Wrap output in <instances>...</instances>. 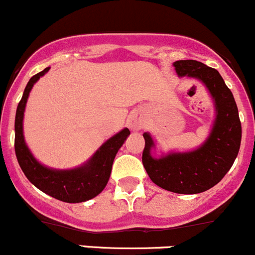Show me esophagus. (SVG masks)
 I'll use <instances>...</instances> for the list:
<instances>
[{
    "mask_svg": "<svg viewBox=\"0 0 255 255\" xmlns=\"http://www.w3.org/2000/svg\"><path fill=\"white\" fill-rule=\"evenodd\" d=\"M128 127L131 128V130H141V128H144L145 125V122H144V118H143V116L139 112H133L130 114V117H128Z\"/></svg>",
    "mask_w": 255,
    "mask_h": 255,
    "instance_id": "1",
    "label": "esophagus"
}]
</instances>
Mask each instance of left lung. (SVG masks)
I'll list each match as a JSON object with an SVG mask.
<instances>
[{
  "label": "left lung",
  "mask_w": 255,
  "mask_h": 255,
  "mask_svg": "<svg viewBox=\"0 0 255 255\" xmlns=\"http://www.w3.org/2000/svg\"><path fill=\"white\" fill-rule=\"evenodd\" d=\"M173 66L179 77L199 79L210 91L216 108L213 128L197 149L168 153L159 159L151 156L150 149L155 144L149 133L144 132L142 162L149 178L162 189L199 194L222 181L233 166L241 144V122L233 93L216 68L196 60H178Z\"/></svg>",
  "instance_id": "obj_1"
}]
</instances>
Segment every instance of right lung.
Segmentation results:
<instances>
[{
	"label": "right lung",
	"mask_w": 255,
	"mask_h": 255,
	"mask_svg": "<svg viewBox=\"0 0 255 255\" xmlns=\"http://www.w3.org/2000/svg\"><path fill=\"white\" fill-rule=\"evenodd\" d=\"M50 67L44 68L42 72L35 74L27 83L20 100L15 114V139L14 148L18 162L26 178L51 197L70 204L84 202L99 195L105 189L110 179L112 165L117 153L130 135L128 128H123L120 132L106 141L99 150L88 160L84 165L72 170H54L45 167L35 159L27 148L22 133V119L26 106L28 94L33 84L49 71Z\"/></svg>",
	"instance_id": "right-lung-1"
}]
</instances>
